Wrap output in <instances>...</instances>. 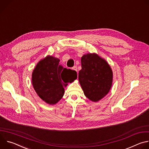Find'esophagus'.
Listing matches in <instances>:
<instances>
[{"mask_svg":"<svg viewBox=\"0 0 149 149\" xmlns=\"http://www.w3.org/2000/svg\"><path fill=\"white\" fill-rule=\"evenodd\" d=\"M72 70H75V71L77 72V66H74V67L72 68Z\"/></svg>","mask_w":149,"mask_h":149,"instance_id":"esophagus-1","label":"esophagus"}]
</instances>
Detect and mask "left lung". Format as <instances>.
I'll return each instance as SVG.
<instances>
[{"instance_id": "obj_1", "label": "left lung", "mask_w": 149, "mask_h": 149, "mask_svg": "<svg viewBox=\"0 0 149 149\" xmlns=\"http://www.w3.org/2000/svg\"><path fill=\"white\" fill-rule=\"evenodd\" d=\"M78 79L84 95L97 102L107 95L112 86L113 74L109 63L95 53L84 55Z\"/></svg>"}]
</instances>
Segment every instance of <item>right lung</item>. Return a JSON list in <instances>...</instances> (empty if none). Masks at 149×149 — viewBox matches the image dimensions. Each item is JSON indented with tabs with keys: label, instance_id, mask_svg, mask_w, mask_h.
<instances>
[{
	"label": "right lung",
	"instance_id": "right-lung-1",
	"mask_svg": "<svg viewBox=\"0 0 149 149\" xmlns=\"http://www.w3.org/2000/svg\"><path fill=\"white\" fill-rule=\"evenodd\" d=\"M59 61L58 58L48 55L38 62L32 74L35 92L49 105L58 102L64 94L63 87L77 78L75 71L63 68Z\"/></svg>",
	"mask_w": 149,
	"mask_h": 149
}]
</instances>
